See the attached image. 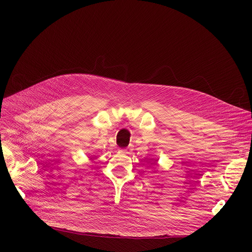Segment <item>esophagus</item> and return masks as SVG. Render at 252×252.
<instances>
[{"mask_svg":"<svg viewBox=\"0 0 252 252\" xmlns=\"http://www.w3.org/2000/svg\"><path fill=\"white\" fill-rule=\"evenodd\" d=\"M123 151H124L125 153H127V150H126V149H123Z\"/></svg>","mask_w":252,"mask_h":252,"instance_id":"1","label":"esophagus"}]
</instances>
